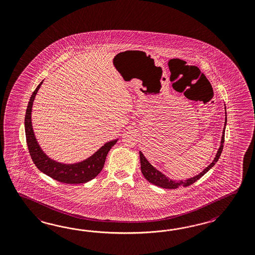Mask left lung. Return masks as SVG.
I'll use <instances>...</instances> for the list:
<instances>
[{
	"instance_id": "1",
	"label": "left lung",
	"mask_w": 255,
	"mask_h": 255,
	"mask_svg": "<svg viewBox=\"0 0 255 255\" xmlns=\"http://www.w3.org/2000/svg\"><path fill=\"white\" fill-rule=\"evenodd\" d=\"M227 125V112H226V119L225 124H224V128H223V132H222V136H221V141H220V146H219V150L216 154V157L214 158L213 161L207 166L206 169H204V171H202L199 174L196 175L195 177L188 178L186 180H181V181H175V180H172L169 177H167L164 175L162 172L158 171L155 167L151 165L148 160L145 158V156L143 155L141 151H139V158H140V168H141V172H142L143 176L148 180L149 183L155 184L157 186H160L162 188L165 189H176L180 186H188L192 184H194L197 180H199L200 178L207 173L212 167H213L216 162L219 160V157L222 152L223 149V143H224V139H225V127Z\"/></svg>"
}]
</instances>
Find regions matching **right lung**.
<instances>
[{
    "instance_id": "1",
    "label": "right lung",
    "mask_w": 255,
    "mask_h": 255,
    "mask_svg": "<svg viewBox=\"0 0 255 255\" xmlns=\"http://www.w3.org/2000/svg\"><path fill=\"white\" fill-rule=\"evenodd\" d=\"M38 84L33 95L30 97L28 106L24 118V130L26 143L29 150L30 156L38 170L47 174L49 177L53 178L60 183L64 184H84L96 177L103 169L107 159L108 151L113 146L118 142L119 138L104 144L96 152L90 156L86 160L79 161L76 163H62L52 160L47 154L42 150L41 147L36 140L33 126H32V107L35 100L37 91L40 88L42 83Z\"/></svg>"
}]
</instances>
